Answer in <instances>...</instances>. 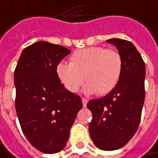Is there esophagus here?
I'll use <instances>...</instances> for the list:
<instances>
[{"mask_svg":"<svg viewBox=\"0 0 158 158\" xmlns=\"http://www.w3.org/2000/svg\"><path fill=\"white\" fill-rule=\"evenodd\" d=\"M87 104H88V100H87V99H85V98H82V105H83V106H84V107L87 106Z\"/></svg>","mask_w":158,"mask_h":158,"instance_id":"obj_1","label":"esophagus"}]
</instances>
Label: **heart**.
Listing matches in <instances>:
<instances>
[{
  "label": "heart",
  "instance_id": "obj_1",
  "mask_svg": "<svg viewBox=\"0 0 158 158\" xmlns=\"http://www.w3.org/2000/svg\"><path fill=\"white\" fill-rule=\"evenodd\" d=\"M69 61V64H57L55 73L70 93H77L85 80L87 94H107L118 84L124 67L123 57L118 50L101 46L75 51Z\"/></svg>",
  "mask_w": 158,
  "mask_h": 158
}]
</instances>
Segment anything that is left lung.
Masks as SVG:
<instances>
[{
  "mask_svg": "<svg viewBox=\"0 0 158 158\" xmlns=\"http://www.w3.org/2000/svg\"><path fill=\"white\" fill-rule=\"evenodd\" d=\"M121 53L124 67L116 88L99 99L89 101L93 119L90 136L96 147L117 150L128 143L138 130L144 102L145 64L135 46L129 40L110 39Z\"/></svg>",
  "mask_w": 158,
  "mask_h": 158,
  "instance_id": "8db88e82",
  "label": "left lung"
}]
</instances>
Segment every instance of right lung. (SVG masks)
<instances>
[{
  "label": "right lung",
  "mask_w": 158,
  "mask_h": 158,
  "mask_svg": "<svg viewBox=\"0 0 158 158\" xmlns=\"http://www.w3.org/2000/svg\"><path fill=\"white\" fill-rule=\"evenodd\" d=\"M70 50L46 41L25 48L15 70V110L22 131L37 150H63L82 107L81 98L68 92L55 73Z\"/></svg>",
  "instance_id": "obj_1"
}]
</instances>
